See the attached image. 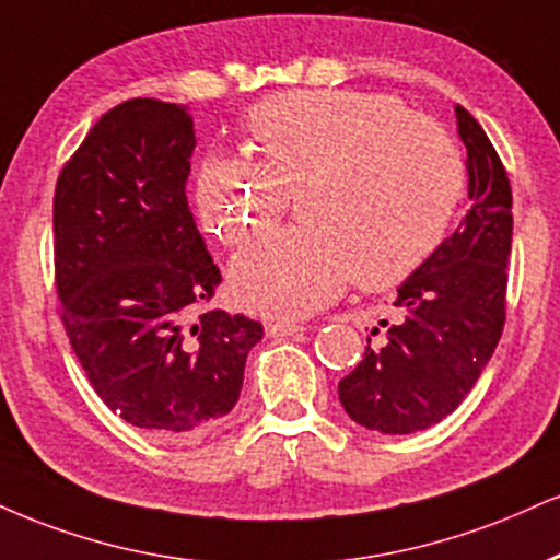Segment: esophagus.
<instances>
[{"instance_id":"34e87169","label":"esophagus","mask_w":560,"mask_h":560,"mask_svg":"<svg viewBox=\"0 0 560 560\" xmlns=\"http://www.w3.org/2000/svg\"><path fill=\"white\" fill-rule=\"evenodd\" d=\"M305 331V326H300V323H289V320H273L266 326V334L273 336V339H284V336H294Z\"/></svg>"}]
</instances>
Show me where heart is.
Returning <instances> with one entry per match:
<instances>
[{
    "label": "heart",
    "mask_w": 560,
    "mask_h": 560,
    "mask_svg": "<svg viewBox=\"0 0 560 560\" xmlns=\"http://www.w3.org/2000/svg\"><path fill=\"white\" fill-rule=\"evenodd\" d=\"M255 159L215 153L192 185L200 226L237 247L276 224L305 187V226L245 247L229 281L242 307L300 318L362 289L399 284L446 237L462 198L454 140L399 98L365 91H289L247 114Z\"/></svg>",
    "instance_id": "b5f03b06"
}]
</instances>
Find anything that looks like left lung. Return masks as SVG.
<instances>
[{"instance_id": "8db88e82", "label": "left lung", "mask_w": 560, "mask_h": 560, "mask_svg": "<svg viewBox=\"0 0 560 560\" xmlns=\"http://www.w3.org/2000/svg\"><path fill=\"white\" fill-rule=\"evenodd\" d=\"M467 145L469 206L456 232L396 289V320L339 381V399L357 425L386 435L425 430L459 407L495 352L506 323L511 185L493 143L456 106Z\"/></svg>"}]
</instances>
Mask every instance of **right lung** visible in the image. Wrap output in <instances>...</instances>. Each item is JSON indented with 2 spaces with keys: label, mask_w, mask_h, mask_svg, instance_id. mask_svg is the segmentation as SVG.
Returning <instances> with one entry per match:
<instances>
[{
  "label": "right lung",
  "mask_w": 560,
  "mask_h": 560,
  "mask_svg": "<svg viewBox=\"0 0 560 560\" xmlns=\"http://www.w3.org/2000/svg\"><path fill=\"white\" fill-rule=\"evenodd\" d=\"M192 151L185 106L130 98L91 127L54 190L67 339L112 412L172 441L224 422L262 339L245 315H195L221 273L187 206Z\"/></svg>",
  "instance_id": "obj_1"
}]
</instances>
